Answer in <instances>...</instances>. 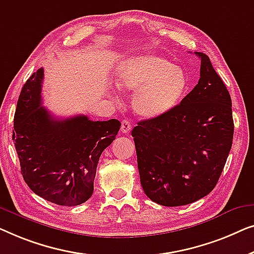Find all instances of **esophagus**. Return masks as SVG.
I'll return each mask as SVG.
<instances>
[{
	"mask_svg": "<svg viewBox=\"0 0 254 254\" xmlns=\"http://www.w3.org/2000/svg\"><path fill=\"white\" fill-rule=\"evenodd\" d=\"M131 123L128 122L127 120H124L122 122V126H121V131L123 132V133H128V132L131 131Z\"/></svg>",
	"mask_w": 254,
	"mask_h": 254,
	"instance_id": "obj_1",
	"label": "esophagus"
}]
</instances>
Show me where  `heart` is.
<instances>
[{"mask_svg": "<svg viewBox=\"0 0 254 254\" xmlns=\"http://www.w3.org/2000/svg\"><path fill=\"white\" fill-rule=\"evenodd\" d=\"M116 85L124 93L135 92L132 106L137 115L155 119L173 110L183 99L188 77L181 66L156 55L127 60L117 71Z\"/></svg>", "mask_w": 254, "mask_h": 254, "instance_id": "1", "label": "heart"}]
</instances>
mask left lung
Listing matches in <instances>:
<instances>
[{
  "label": "left lung",
  "instance_id": "1",
  "mask_svg": "<svg viewBox=\"0 0 254 254\" xmlns=\"http://www.w3.org/2000/svg\"><path fill=\"white\" fill-rule=\"evenodd\" d=\"M200 78L169 113L140 121L132 130L145 194L168 207L194 202L215 188L234 137L231 98L209 57Z\"/></svg>",
  "mask_w": 254,
  "mask_h": 254
}]
</instances>
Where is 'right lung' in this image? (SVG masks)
I'll use <instances>...</instances> for the list:
<instances>
[{
  "label": "right lung",
  "instance_id": "obj_1",
  "mask_svg": "<svg viewBox=\"0 0 254 254\" xmlns=\"http://www.w3.org/2000/svg\"><path fill=\"white\" fill-rule=\"evenodd\" d=\"M44 69L21 88L13 119L12 140L28 188L60 206L91 198L100 156L115 140L120 121H91L78 115L60 120L41 106Z\"/></svg>",
  "mask_w": 254,
  "mask_h": 254
}]
</instances>
